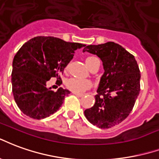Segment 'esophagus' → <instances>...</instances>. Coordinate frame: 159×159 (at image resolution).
Segmentation results:
<instances>
[{"instance_id":"esophagus-1","label":"esophagus","mask_w":159,"mask_h":159,"mask_svg":"<svg viewBox=\"0 0 159 159\" xmlns=\"http://www.w3.org/2000/svg\"><path fill=\"white\" fill-rule=\"evenodd\" d=\"M72 93L74 94V95H75V96H77V97H84V94L76 93V92H72Z\"/></svg>"}]
</instances>
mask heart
Segmentation results:
<instances>
[{
	"label": "heart",
	"mask_w": 159,
	"mask_h": 159,
	"mask_svg": "<svg viewBox=\"0 0 159 159\" xmlns=\"http://www.w3.org/2000/svg\"><path fill=\"white\" fill-rule=\"evenodd\" d=\"M96 62H100V60L97 57H88L85 62L89 68H91ZM68 68V66L66 67V69ZM66 87L68 90H70L73 92L76 93H83L84 91H87L88 89L92 86V83L89 80H84V79L78 78H70L67 80L65 82Z\"/></svg>",
	"instance_id": "1"
}]
</instances>
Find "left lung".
Wrapping results in <instances>:
<instances>
[{
	"mask_svg": "<svg viewBox=\"0 0 159 159\" xmlns=\"http://www.w3.org/2000/svg\"><path fill=\"white\" fill-rule=\"evenodd\" d=\"M83 52L97 55L102 61L104 75L101 79L96 102L84 110L90 122L108 129L129 116L140 92L141 74L134 56L114 42L84 46Z\"/></svg>",
	"mask_w": 159,
	"mask_h": 159,
	"instance_id": "left-lung-1",
	"label": "left lung"
}]
</instances>
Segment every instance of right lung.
<instances>
[{
  "mask_svg": "<svg viewBox=\"0 0 159 159\" xmlns=\"http://www.w3.org/2000/svg\"><path fill=\"white\" fill-rule=\"evenodd\" d=\"M83 46L56 37L37 36L18 50L12 62L11 84L15 102L25 115L41 119L59 109L70 92L62 87L52 91L46 87V82L55 77L62 84L60 75L73 59L75 50Z\"/></svg>",
  "mask_w": 159,
  "mask_h": 159,
  "instance_id": "right-lung-1",
  "label": "right lung"
}]
</instances>
